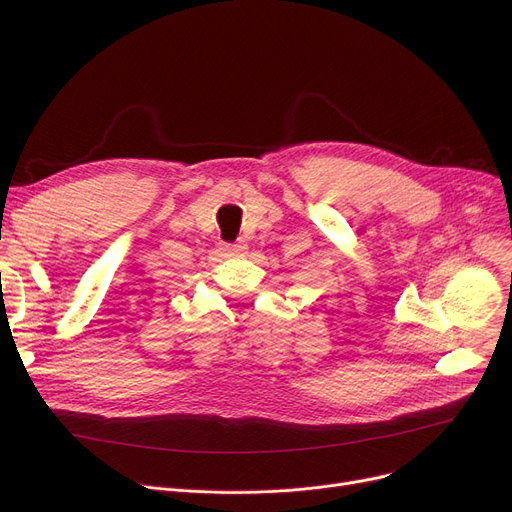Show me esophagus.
I'll use <instances>...</instances> for the list:
<instances>
[{"label": "esophagus", "instance_id": "34e87169", "mask_svg": "<svg viewBox=\"0 0 512 512\" xmlns=\"http://www.w3.org/2000/svg\"><path fill=\"white\" fill-rule=\"evenodd\" d=\"M249 247H247V242H234V245H224L222 247V251L226 253V255H242V253H245Z\"/></svg>", "mask_w": 512, "mask_h": 512}]
</instances>
